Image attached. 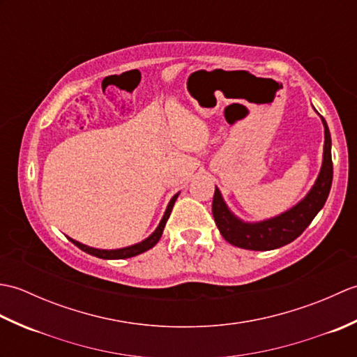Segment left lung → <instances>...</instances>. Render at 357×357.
I'll return each mask as SVG.
<instances>
[{
  "instance_id": "1",
  "label": "left lung",
  "mask_w": 357,
  "mask_h": 357,
  "mask_svg": "<svg viewBox=\"0 0 357 357\" xmlns=\"http://www.w3.org/2000/svg\"><path fill=\"white\" fill-rule=\"evenodd\" d=\"M322 123L325 128V144L321 173L310 193L291 210H288L285 213L273 219H268V221L245 224L239 221L236 216H233L231 211L225 206L221 192L215 188L211 211H213L218 229L227 242H230L231 245H236L239 248L267 252V250H275L290 244L291 241L301 236L302 231L312 224L314 216L319 213V210L324 207L325 201L328 198L333 181L331 136L328 126L324 118Z\"/></svg>"
}]
</instances>
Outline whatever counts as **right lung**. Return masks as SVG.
<instances>
[{
	"label": "right lung",
	"instance_id": "right-lung-1",
	"mask_svg": "<svg viewBox=\"0 0 357 357\" xmlns=\"http://www.w3.org/2000/svg\"><path fill=\"white\" fill-rule=\"evenodd\" d=\"M176 198H178V195H174L173 198H172V201L169 202V206H167V210H165V213H164L162 221L159 222L158 229L153 231V234H151V236H149L146 241L139 242V244H135L132 247H126V248H119V250H98V248L87 247L84 244H79V242L73 241L70 238L69 239L78 248H81L82 252H86V253L92 255V256H96V257H101V259H126V257H132V256H136V255H141L144 252H147V250H150L151 247H155L156 242L159 241V238H161L162 230H164V227H165V222H167V219H169V216L172 213V208L174 206V201H176Z\"/></svg>",
	"mask_w": 357,
	"mask_h": 357
}]
</instances>
